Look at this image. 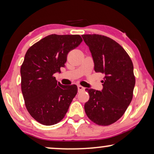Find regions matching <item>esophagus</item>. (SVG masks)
<instances>
[{
    "label": "esophagus",
    "mask_w": 154,
    "mask_h": 154,
    "mask_svg": "<svg viewBox=\"0 0 154 154\" xmlns=\"http://www.w3.org/2000/svg\"><path fill=\"white\" fill-rule=\"evenodd\" d=\"M83 90H85V88L83 87V86L80 85H78V91L82 92V91H83Z\"/></svg>",
    "instance_id": "esophagus-1"
}]
</instances>
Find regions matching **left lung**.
I'll return each mask as SVG.
<instances>
[{
    "label": "left lung",
    "mask_w": 154,
    "mask_h": 154,
    "mask_svg": "<svg viewBox=\"0 0 154 154\" xmlns=\"http://www.w3.org/2000/svg\"><path fill=\"white\" fill-rule=\"evenodd\" d=\"M82 37L91 52L95 72L105 75L102 91L85 89L90 99L85 104L86 115L99 125H109L125 112L132 100L135 77L130 56L117 42L105 35Z\"/></svg>",
    "instance_id": "1"
}]
</instances>
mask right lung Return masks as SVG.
I'll use <instances>...</instances> for the list:
<instances>
[{
  "instance_id": "add662e5",
  "label": "right lung",
  "mask_w": 154,
  "mask_h": 154,
  "mask_svg": "<svg viewBox=\"0 0 154 154\" xmlns=\"http://www.w3.org/2000/svg\"><path fill=\"white\" fill-rule=\"evenodd\" d=\"M82 41L79 35L51 34L33 44L25 54L20 69L25 106L44 125L62 121L77 94L76 85H63L54 74L65 66L67 54Z\"/></svg>"
}]
</instances>
